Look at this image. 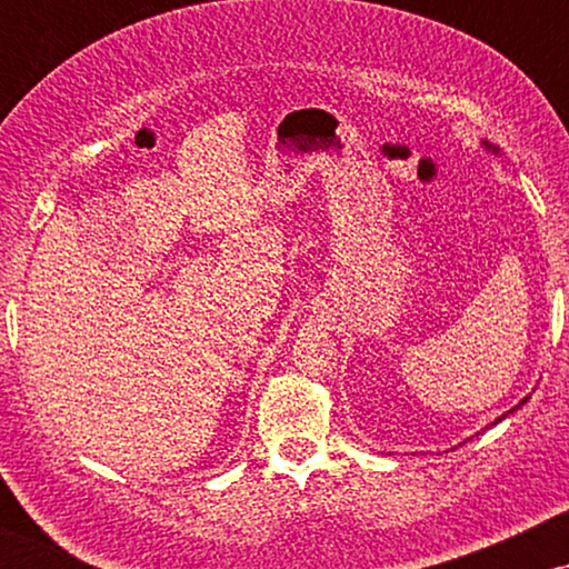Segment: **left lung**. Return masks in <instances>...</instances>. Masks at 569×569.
<instances>
[{"mask_svg":"<svg viewBox=\"0 0 569 569\" xmlns=\"http://www.w3.org/2000/svg\"><path fill=\"white\" fill-rule=\"evenodd\" d=\"M481 147H485V149H487V152H492V154H500V147H495V143H489V141H481ZM527 401H530V396H527V398H521V401H519V403H516V407H513V409H508V411H506V415H500V417H498V420H495V422H492V426H498V422H502V420H506V417H508V415H513V411H516V409H521V407H525V403H527ZM487 428H489V426H487Z\"/></svg>","mask_w":569,"mask_h":569,"instance_id":"8db88e82","label":"left lung"}]
</instances>
